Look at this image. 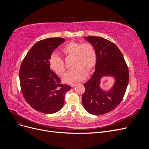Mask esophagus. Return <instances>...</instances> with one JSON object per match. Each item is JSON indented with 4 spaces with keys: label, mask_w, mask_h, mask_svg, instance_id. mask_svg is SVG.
<instances>
[{
    "label": "esophagus",
    "mask_w": 149,
    "mask_h": 149,
    "mask_svg": "<svg viewBox=\"0 0 149 149\" xmlns=\"http://www.w3.org/2000/svg\"><path fill=\"white\" fill-rule=\"evenodd\" d=\"M76 85V84H70V86H71L72 88H73V87H74Z\"/></svg>",
    "instance_id": "esophagus-1"
}]
</instances>
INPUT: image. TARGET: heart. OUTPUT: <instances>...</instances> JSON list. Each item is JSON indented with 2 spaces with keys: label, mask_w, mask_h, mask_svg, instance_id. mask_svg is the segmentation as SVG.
Instances as JSON below:
<instances>
[{
  "label": "heart",
  "mask_w": 149,
  "mask_h": 149,
  "mask_svg": "<svg viewBox=\"0 0 149 149\" xmlns=\"http://www.w3.org/2000/svg\"><path fill=\"white\" fill-rule=\"evenodd\" d=\"M61 52L67 57L73 58V66L74 68L64 76L63 81L66 83H74L84 79L86 72H91L96 65V50L90 43L70 42L62 48ZM49 66L58 76L65 73L64 61L56 54H52L49 57Z\"/></svg>",
  "instance_id": "b5f03b06"
}]
</instances>
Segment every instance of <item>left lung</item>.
<instances>
[{
	"label": "left lung",
	"instance_id": "8db88e82",
	"mask_svg": "<svg viewBox=\"0 0 149 149\" xmlns=\"http://www.w3.org/2000/svg\"><path fill=\"white\" fill-rule=\"evenodd\" d=\"M95 47L97 60L93 74L84 84L82 96L84 109L93 115H102L114 110L123 100L129 83V70L120 49L109 40L101 37H84ZM104 75L114 76L115 84L109 92L100 88Z\"/></svg>",
	"mask_w": 149,
	"mask_h": 149
}]
</instances>
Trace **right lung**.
<instances>
[{
    "label": "right lung",
    "mask_w": 149,
    "mask_h": 149,
    "mask_svg": "<svg viewBox=\"0 0 149 149\" xmlns=\"http://www.w3.org/2000/svg\"><path fill=\"white\" fill-rule=\"evenodd\" d=\"M63 38H48L36 43L26 54L20 68L22 94L35 110L53 114L64 105L65 93L71 87L61 83L50 69L49 59L54 49L63 43Z\"/></svg>",
    "instance_id": "obj_1"
}]
</instances>
